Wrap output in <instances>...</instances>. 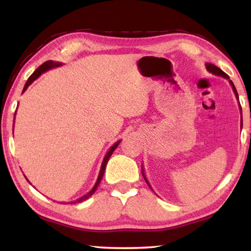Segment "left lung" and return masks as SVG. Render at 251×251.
<instances>
[{"mask_svg": "<svg viewBox=\"0 0 251 251\" xmlns=\"http://www.w3.org/2000/svg\"><path fill=\"white\" fill-rule=\"evenodd\" d=\"M206 69H207V71L209 72V73H211V74H214V75H217V76H222V77H224V78H227L228 80H229V84L231 85V87H232V91H233V93H235V95H236V99L239 100V97H238V93H237V90H236V87H235V85H233V83L231 82L230 79H229V76L225 73V72H223L222 70L219 69V67H217L216 65H214V64H211V63H206ZM239 108H240V115L243 113H241V106H240V103H239ZM241 122H240V127H243V115H241V120H240ZM143 169H142V173H143V177H144V179L146 180V182H147V185L151 187V185H150V182H148V180H147V178H146V176H145V173H144V167H142Z\"/></svg>", "mask_w": 251, "mask_h": 251, "instance_id": "8db88e82", "label": "left lung"}]
</instances>
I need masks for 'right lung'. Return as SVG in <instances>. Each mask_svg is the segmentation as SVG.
<instances>
[{
  "instance_id": "obj_1",
  "label": "right lung",
  "mask_w": 251,
  "mask_h": 251,
  "mask_svg": "<svg viewBox=\"0 0 251 251\" xmlns=\"http://www.w3.org/2000/svg\"><path fill=\"white\" fill-rule=\"evenodd\" d=\"M61 65H62V63H57V62H53V61H48V62L43 63V64H42L41 66L37 67V69L35 70V72H34V73H33L31 76H29L28 79H27V82L25 83V85H24V88H23V92H22V93H24L25 91H26V90H27V87L29 86V85H31V84H32V83L34 82V80H35L36 78H39L42 74L45 73L46 71H49V70H50V69H54V67H58V66H61ZM15 114H16V112H15ZM14 118H15V117H14ZM120 143H121V141L116 142L115 144H114V145H113L112 147L109 148L108 151L106 152V155H105V157H104V159H103V161H101L100 171L99 177H97V180H96V182H95L94 187H93V188H92V189L90 190V192H88L86 195H84L83 197H80V198H78V199H76V201H72V202H70V203L82 202V201H86L87 198H90V197L92 196V195L96 192L97 187H99L100 182V180H101V178H103V176H104V172H105L106 165H107V161H108V159H109V157L112 156L113 151L116 150V147H117L118 145H120Z\"/></svg>"
}]
</instances>
